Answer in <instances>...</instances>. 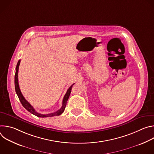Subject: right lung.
<instances>
[{"label": "right lung", "instance_id": "1", "mask_svg": "<svg viewBox=\"0 0 154 154\" xmlns=\"http://www.w3.org/2000/svg\"><path fill=\"white\" fill-rule=\"evenodd\" d=\"M20 60H19L17 62V64L16 65V73H15V75H14V85H15V91L16 93L19 97V99L20 102V103L23 105V106L27 109V111H29L30 113H31L32 114L38 116V117H40V118H47V117H52V116H59L61 114H62L63 113V112L64 111V109L66 106V103L68 102V100L69 97L71 92V90H72V87L74 85V84H72L69 88V89L68 90L66 93L64 95L63 99V102H62V106L61 107V108L60 109H58V111L54 112L52 113H49V114H46V115H44V114H41L38 113L37 112L35 111V109L33 108V107L30 105V103H29V102L28 101L26 100V99L24 98V97L23 96V94L21 93L20 88H19V83H18V69H19V66L20 64Z\"/></svg>", "mask_w": 154, "mask_h": 154}]
</instances>
